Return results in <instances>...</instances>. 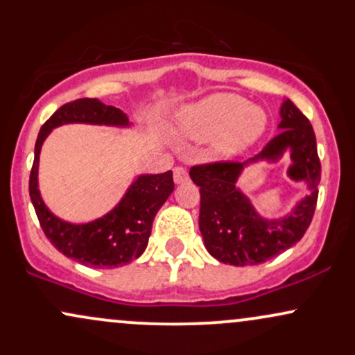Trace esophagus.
I'll list each match as a JSON object with an SVG mask.
<instances>
[{
    "instance_id": "esophagus-1",
    "label": "esophagus",
    "mask_w": 355,
    "mask_h": 355,
    "mask_svg": "<svg viewBox=\"0 0 355 355\" xmlns=\"http://www.w3.org/2000/svg\"><path fill=\"white\" fill-rule=\"evenodd\" d=\"M173 182L177 183V185L189 182V172H187L183 166H175V168H173Z\"/></svg>"
}]
</instances>
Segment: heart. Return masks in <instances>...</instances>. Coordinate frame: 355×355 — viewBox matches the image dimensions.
<instances>
[{
    "label": "heart",
    "instance_id": "1",
    "mask_svg": "<svg viewBox=\"0 0 355 355\" xmlns=\"http://www.w3.org/2000/svg\"><path fill=\"white\" fill-rule=\"evenodd\" d=\"M178 128L197 140L210 138L214 157L234 158L259 144L268 128L267 112L235 93H214L178 115Z\"/></svg>",
    "mask_w": 355,
    "mask_h": 355
}]
</instances>
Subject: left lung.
<instances>
[{
  "mask_svg": "<svg viewBox=\"0 0 355 355\" xmlns=\"http://www.w3.org/2000/svg\"><path fill=\"white\" fill-rule=\"evenodd\" d=\"M279 135L247 162H215L195 165L190 178L200 187V227L207 250L218 262L230 266H257L295 245L311 225L320 183V160L311 121L292 103L280 107ZM291 152L288 174L308 183L309 195L280 219L262 218L236 187L239 175L257 161H276Z\"/></svg>",
  "mask_w": 355,
  "mask_h": 355,
  "instance_id": "obj_1",
  "label": "left lung"
}]
</instances>
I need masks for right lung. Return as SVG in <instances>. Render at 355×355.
<instances>
[{"label": "right lung", "mask_w": 355, "mask_h": 355, "mask_svg": "<svg viewBox=\"0 0 355 355\" xmlns=\"http://www.w3.org/2000/svg\"><path fill=\"white\" fill-rule=\"evenodd\" d=\"M68 123L107 125L126 128L128 116L120 108L96 98H80L56 110L40 130L35 145V162L30 173V197L36 217L48 240L68 259L89 267L115 268L130 263L145 252L157 211L170 197L172 170L158 175H138L118 205L103 217L88 223L64 222L44 205L38 189L40 152L43 141L56 126Z\"/></svg>", "instance_id": "right-lung-1"}]
</instances>
